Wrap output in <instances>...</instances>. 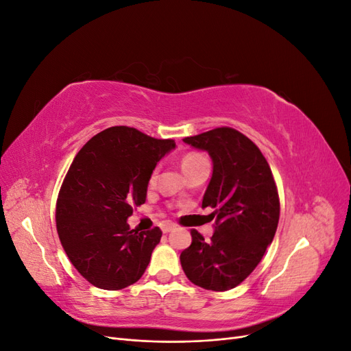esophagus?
Segmentation results:
<instances>
[{
    "label": "esophagus",
    "mask_w": 351,
    "mask_h": 351,
    "mask_svg": "<svg viewBox=\"0 0 351 351\" xmlns=\"http://www.w3.org/2000/svg\"><path fill=\"white\" fill-rule=\"evenodd\" d=\"M174 228H176V224H174V222H171V221H165V222H162V224H161L162 232H169V231H173Z\"/></svg>",
    "instance_id": "obj_1"
}]
</instances>
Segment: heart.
<instances>
[{
    "label": "heart",
    "instance_id": "b5f03b06",
    "mask_svg": "<svg viewBox=\"0 0 351 351\" xmlns=\"http://www.w3.org/2000/svg\"><path fill=\"white\" fill-rule=\"evenodd\" d=\"M205 161H208V159H206L204 155H202V154L190 152V154H187V155L183 156L182 165H183V169H184V173H186V171H189V169H192L193 167H196V165H199V164H202V162H205ZM156 177H158V169H154L151 177H149V186H154V184H155Z\"/></svg>",
    "mask_w": 351,
    "mask_h": 351
}]
</instances>
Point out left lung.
I'll use <instances>...</instances> for the list:
<instances>
[{
  "label": "left lung",
  "instance_id": "1",
  "mask_svg": "<svg viewBox=\"0 0 351 351\" xmlns=\"http://www.w3.org/2000/svg\"><path fill=\"white\" fill-rule=\"evenodd\" d=\"M209 154L214 173L202 208H214L210 240L190 231L180 254L186 277L205 290L226 291L246 280L272 243L280 219L278 189L269 164L247 136L231 127L184 137Z\"/></svg>",
  "mask_w": 351,
  "mask_h": 351
}]
</instances>
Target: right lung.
<instances>
[{
  "label": "right lung",
  "instance_id": "obj_1",
  "mask_svg": "<svg viewBox=\"0 0 351 351\" xmlns=\"http://www.w3.org/2000/svg\"><path fill=\"white\" fill-rule=\"evenodd\" d=\"M174 146L173 139L115 125L74 156L57 199V232L73 267L92 285L121 290L141 280L162 231L130 230L127 218L145 204L156 162Z\"/></svg>",
  "mask_w": 351,
  "mask_h": 351
}]
</instances>
